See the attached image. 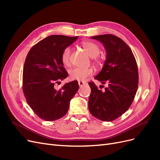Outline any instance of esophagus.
<instances>
[{"label": "esophagus", "mask_w": 160, "mask_h": 160, "mask_svg": "<svg viewBox=\"0 0 160 160\" xmlns=\"http://www.w3.org/2000/svg\"><path fill=\"white\" fill-rule=\"evenodd\" d=\"M86 82H83V81H79L78 82V84L80 86H82L83 85L86 84Z\"/></svg>", "instance_id": "esophagus-1"}]
</instances>
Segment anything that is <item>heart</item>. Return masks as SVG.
Returning <instances> with one entry per match:
<instances>
[{"label": "heart", "mask_w": 160, "mask_h": 160, "mask_svg": "<svg viewBox=\"0 0 160 160\" xmlns=\"http://www.w3.org/2000/svg\"><path fill=\"white\" fill-rule=\"evenodd\" d=\"M85 51L91 58H93L94 61L98 63L100 60L98 55L100 52V49L98 45L94 42H84L82 43ZM71 48L66 47L63 50L61 55V60L64 66L70 64V58L71 55ZM94 74V70L92 68H79L76 67L69 70V78L72 80L84 81L90 76Z\"/></svg>", "instance_id": "heart-1"}]
</instances>
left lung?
Masks as SVG:
<instances>
[{
	"label": "left lung",
	"mask_w": 160,
	"mask_h": 160,
	"mask_svg": "<svg viewBox=\"0 0 160 160\" xmlns=\"http://www.w3.org/2000/svg\"><path fill=\"white\" fill-rule=\"evenodd\" d=\"M91 38L102 43L106 49V61L94 78L108 86L99 90L90 82L88 108L94 117L112 121L128 110L133 101L139 83L138 64L131 48L121 38L111 34Z\"/></svg>",
	"instance_id": "1"
}]
</instances>
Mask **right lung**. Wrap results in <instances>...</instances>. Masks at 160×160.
I'll use <instances>...</instances> for the list:
<instances>
[{
    "mask_svg": "<svg viewBox=\"0 0 160 160\" xmlns=\"http://www.w3.org/2000/svg\"><path fill=\"white\" fill-rule=\"evenodd\" d=\"M78 38L50 35L33 45L26 57L22 90L29 107L42 119L52 121L64 116L79 88L76 80L59 90L55 88V84L68 75L61 60L63 50Z\"/></svg>",
    "mask_w": 160,
    "mask_h": 160,
    "instance_id": "right-lung-1",
    "label": "right lung"
}]
</instances>
